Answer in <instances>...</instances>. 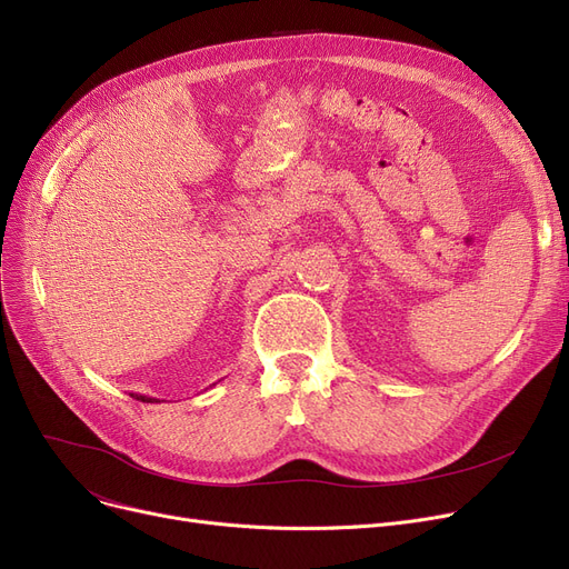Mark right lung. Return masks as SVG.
Segmentation results:
<instances>
[{"label":"right lung","instance_id":"right-lung-1","mask_svg":"<svg viewBox=\"0 0 569 569\" xmlns=\"http://www.w3.org/2000/svg\"><path fill=\"white\" fill-rule=\"evenodd\" d=\"M132 398L141 400V402H156V398H146V395H134V392H132Z\"/></svg>","mask_w":569,"mask_h":569}]
</instances>
